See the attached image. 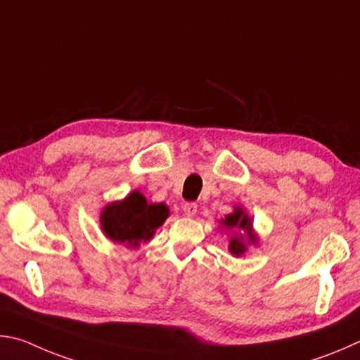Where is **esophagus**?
I'll list each match as a JSON object with an SVG mask.
<instances>
[{"label": "esophagus", "mask_w": 360, "mask_h": 360, "mask_svg": "<svg viewBox=\"0 0 360 360\" xmlns=\"http://www.w3.org/2000/svg\"><path fill=\"white\" fill-rule=\"evenodd\" d=\"M184 212H185L186 217H194V215H196V212H198V204L186 202L184 205Z\"/></svg>", "instance_id": "1"}]
</instances>
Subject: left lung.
I'll return each instance as SVG.
<instances>
[{
  "label": "left lung",
  "mask_w": 360,
  "mask_h": 360,
  "mask_svg": "<svg viewBox=\"0 0 360 360\" xmlns=\"http://www.w3.org/2000/svg\"><path fill=\"white\" fill-rule=\"evenodd\" d=\"M223 224L226 229L231 231H237L240 229V234L236 237H231V243H229V250L231 253L234 256H242L245 253V240L243 236L248 237V243H255L256 237L253 236V231H251V219L248 218V215H245L242 209H236L234 213L226 217V219H223Z\"/></svg>",
  "instance_id": "8db88e82"
}]
</instances>
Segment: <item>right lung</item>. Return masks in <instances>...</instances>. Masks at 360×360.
<instances>
[{"instance_id": "right-lung-1", "label": "right lung", "mask_w": 360, "mask_h": 360, "mask_svg": "<svg viewBox=\"0 0 360 360\" xmlns=\"http://www.w3.org/2000/svg\"><path fill=\"white\" fill-rule=\"evenodd\" d=\"M169 215L164 204H148L141 193L134 191L122 202L105 207L101 217L104 234L115 243L139 247L153 237L155 231Z\"/></svg>"}]
</instances>
